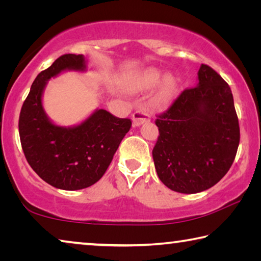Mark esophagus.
<instances>
[{"mask_svg": "<svg viewBox=\"0 0 261 261\" xmlns=\"http://www.w3.org/2000/svg\"><path fill=\"white\" fill-rule=\"evenodd\" d=\"M149 120H151V116L145 109H138L132 114V122H134L135 126L143 124L144 122H147Z\"/></svg>", "mask_w": 261, "mask_h": 261, "instance_id": "esophagus-1", "label": "esophagus"}]
</instances>
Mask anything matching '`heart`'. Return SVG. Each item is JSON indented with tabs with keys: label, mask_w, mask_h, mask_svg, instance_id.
I'll use <instances>...</instances> for the list:
<instances>
[{
	"label": "heart",
	"mask_w": 261,
	"mask_h": 261,
	"mask_svg": "<svg viewBox=\"0 0 261 261\" xmlns=\"http://www.w3.org/2000/svg\"><path fill=\"white\" fill-rule=\"evenodd\" d=\"M160 77H161V72L159 71L158 69H153V68L147 69L132 79V81L129 83V87L131 90H135V91L147 90V88H151L154 85H156ZM175 86H176V81L174 77L167 76L165 79H163L160 91H159L155 99H154L155 105L158 106L166 105L168 101L170 100L171 95H173Z\"/></svg>",
	"instance_id": "1"
}]
</instances>
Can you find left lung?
Here are the masks:
<instances>
[{"label": "left lung", "mask_w": 261, "mask_h": 261, "mask_svg": "<svg viewBox=\"0 0 261 261\" xmlns=\"http://www.w3.org/2000/svg\"><path fill=\"white\" fill-rule=\"evenodd\" d=\"M197 86L180 92L156 115L153 160L159 178L173 191L197 193L230 169L240 145V124L228 83L202 63Z\"/></svg>", "instance_id": "1"}]
</instances>
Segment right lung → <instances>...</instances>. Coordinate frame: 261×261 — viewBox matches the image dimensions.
Masks as SVG:
<instances>
[{
  "mask_svg": "<svg viewBox=\"0 0 261 261\" xmlns=\"http://www.w3.org/2000/svg\"><path fill=\"white\" fill-rule=\"evenodd\" d=\"M83 55L64 54L38 74L19 114V137L31 168L45 182L62 190H81L102 177L122 139L132 125L99 109L81 125L56 126L48 120L41 105L46 81L65 69L83 70Z\"/></svg>",
  "mask_w": 261,
  "mask_h": 261,
  "instance_id": "right-lung-1",
  "label": "right lung"
}]
</instances>
